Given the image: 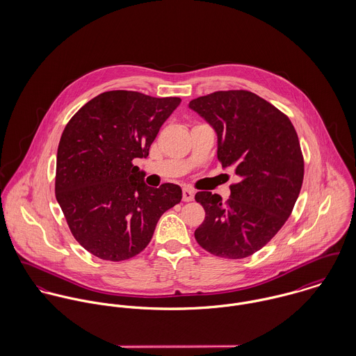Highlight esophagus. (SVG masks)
Masks as SVG:
<instances>
[{
	"label": "esophagus",
	"instance_id": "1",
	"mask_svg": "<svg viewBox=\"0 0 356 356\" xmlns=\"http://www.w3.org/2000/svg\"><path fill=\"white\" fill-rule=\"evenodd\" d=\"M195 199V191L191 188H184L182 189V200L184 202H193Z\"/></svg>",
	"mask_w": 356,
	"mask_h": 356
}]
</instances>
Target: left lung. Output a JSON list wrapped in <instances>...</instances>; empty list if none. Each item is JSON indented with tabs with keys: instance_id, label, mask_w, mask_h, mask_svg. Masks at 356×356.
<instances>
[{
	"instance_id": "8db88e82",
	"label": "left lung",
	"mask_w": 356,
	"mask_h": 356,
	"mask_svg": "<svg viewBox=\"0 0 356 356\" xmlns=\"http://www.w3.org/2000/svg\"><path fill=\"white\" fill-rule=\"evenodd\" d=\"M218 136V160L240 181L230 199L197 192L205 219L196 241L209 254L243 259L284 226L299 197L305 160L289 118L248 90L215 92L189 102Z\"/></svg>"
}]
</instances>
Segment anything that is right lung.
Wrapping results in <instances>:
<instances>
[{
  "label": "right lung",
  "mask_w": 356,
  "mask_h": 356,
  "mask_svg": "<svg viewBox=\"0 0 356 356\" xmlns=\"http://www.w3.org/2000/svg\"><path fill=\"white\" fill-rule=\"evenodd\" d=\"M181 104L112 90L86 102L67 123L57 149L54 193L75 240L111 261L145 250L160 216L179 203L178 185L153 189L133 164L147 157L161 124Z\"/></svg>",
  "instance_id": "add662e5"
}]
</instances>
